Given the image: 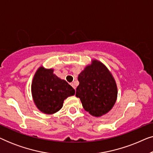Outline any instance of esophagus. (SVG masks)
Returning <instances> with one entry per match:
<instances>
[{"mask_svg":"<svg viewBox=\"0 0 153 153\" xmlns=\"http://www.w3.org/2000/svg\"><path fill=\"white\" fill-rule=\"evenodd\" d=\"M70 85H72V86L73 88H74V89H76V87H75V85H74V83H70Z\"/></svg>","mask_w":153,"mask_h":153,"instance_id":"34e87169","label":"esophagus"}]
</instances>
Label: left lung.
I'll return each instance as SVG.
<instances>
[{"mask_svg": "<svg viewBox=\"0 0 153 153\" xmlns=\"http://www.w3.org/2000/svg\"><path fill=\"white\" fill-rule=\"evenodd\" d=\"M78 80L76 97L80 98L83 108L95 117L107 114L118 94L116 81L107 68L94 60L79 74Z\"/></svg>", "mask_w": 153, "mask_h": 153, "instance_id": "1", "label": "left lung"}]
</instances>
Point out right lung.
I'll list each match as a JSON object with an SVG mask.
<instances>
[{"label": "right lung", "mask_w": 153, "mask_h": 153, "mask_svg": "<svg viewBox=\"0 0 153 153\" xmlns=\"http://www.w3.org/2000/svg\"><path fill=\"white\" fill-rule=\"evenodd\" d=\"M31 91L35 105L46 114L58 111L64 100L75 94L74 89L66 81L53 74V69L43 67L37 70L33 77Z\"/></svg>", "instance_id": "obj_1"}]
</instances>
